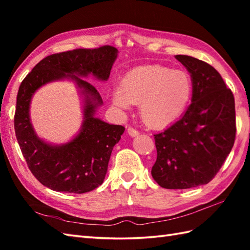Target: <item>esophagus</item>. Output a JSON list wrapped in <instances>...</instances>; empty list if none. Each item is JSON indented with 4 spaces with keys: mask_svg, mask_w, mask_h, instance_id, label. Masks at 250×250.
<instances>
[{
    "mask_svg": "<svg viewBox=\"0 0 250 250\" xmlns=\"http://www.w3.org/2000/svg\"><path fill=\"white\" fill-rule=\"evenodd\" d=\"M128 133H129V135H130V136L134 137V136H137V135H139V134H140V132L137 131L136 129L132 128V126H129V128H128Z\"/></svg>",
    "mask_w": 250,
    "mask_h": 250,
    "instance_id": "obj_1",
    "label": "esophagus"
}]
</instances>
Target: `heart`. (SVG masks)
Here are the masks:
<instances>
[{
  "instance_id": "heart-1",
  "label": "heart",
  "mask_w": 250,
  "mask_h": 250,
  "mask_svg": "<svg viewBox=\"0 0 250 250\" xmlns=\"http://www.w3.org/2000/svg\"><path fill=\"white\" fill-rule=\"evenodd\" d=\"M192 95V82L187 73L161 65L136 67L126 73L120 87L113 91L119 108L140 104L143 122L150 128L173 124L187 107Z\"/></svg>"
}]
</instances>
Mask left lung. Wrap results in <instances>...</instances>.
<instances>
[{"mask_svg":"<svg viewBox=\"0 0 250 250\" xmlns=\"http://www.w3.org/2000/svg\"><path fill=\"white\" fill-rule=\"evenodd\" d=\"M192 82L188 109L171 126L155 134L157 160L151 175L167 189L208 184L219 172L235 141L233 93L215 68L196 58L177 55Z\"/></svg>","mask_w":250,"mask_h":250,"instance_id":"left-lung-1","label":"left lung"}]
</instances>
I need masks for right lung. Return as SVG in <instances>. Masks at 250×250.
<instances>
[{"mask_svg":"<svg viewBox=\"0 0 250 250\" xmlns=\"http://www.w3.org/2000/svg\"><path fill=\"white\" fill-rule=\"evenodd\" d=\"M113 46L79 48L44 58L21 83L14 117L16 137L32 174L51 190L84 193L102 185L114 146L125 126L109 125L94 117L103 104L98 90L82 77L93 75L107 81L117 58ZM72 79L84 94V121L80 133L66 145L51 146L36 135L29 121V103L36 90L44 84Z\"/></svg>","mask_w":250,"mask_h":250,"instance_id":"obj_1","label":"right lung"}]
</instances>
